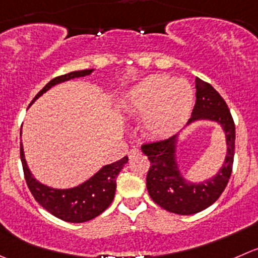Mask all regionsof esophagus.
Here are the masks:
<instances>
[{
	"label": "esophagus",
	"instance_id": "obj_1",
	"mask_svg": "<svg viewBox=\"0 0 258 258\" xmlns=\"http://www.w3.org/2000/svg\"><path fill=\"white\" fill-rule=\"evenodd\" d=\"M139 154H140V150L137 149V147H134V149L130 150L128 156H130V157H134V156H136V155H139Z\"/></svg>",
	"mask_w": 258,
	"mask_h": 258
}]
</instances>
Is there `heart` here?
Wrapping results in <instances>:
<instances>
[{
    "label": "heart",
    "mask_w": 258,
    "mask_h": 258,
    "mask_svg": "<svg viewBox=\"0 0 258 258\" xmlns=\"http://www.w3.org/2000/svg\"><path fill=\"white\" fill-rule=\"evenodd\" d=\"M194 93L184 79L152 76L135 86L127 96V111L144 117V127L152 137H169L179 131L191 112Z\"/></svg>",
    "instance_id": "b5f03b06"
}]
</instances>
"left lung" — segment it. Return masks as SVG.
I'll return each mask as SVG.
<instances>
[{
    "instance_id": "left-lung-1",
    "label": "left lung",
    "mask_w": 258,
    "mask_h": 258,
    "mask_svg": "<svg viewBox=\"0 0 258 258\" xmlns=\"http://www.w3.org/2000/svg\"><path fill=\"white\" fill-rule=\"evenodd\" d=\"M196 106L187 123L209 119L221 124L226 134L227 155L218 174L202 182L185 180L175 159L177 135L141 146L142 152L151 162L146 176L150 197L165 211L181 216L204 211L221 197L231 177L234 157L236 127L228 106L221 94L207 82L196 78Z\"/></svg>"
}]
</instances>
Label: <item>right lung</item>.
I'll use <instances>...</instances> for the list:
<instances>
[{
    "mask_svg": "<svg viewBox=\"0 0 258 258\" xmlns=\"http://www.w3.org/2000/svg\"><path fill=\"white\" fill-rule=\"evenodd\" d=\"M92 72L93 69L77 71L51 79L35 96L32 102L46 91H49L55 84L71 81L73 78L89 76ZM20 136H21V132H20ZM20 157H21L25 180H26L27 186H29L35 201L52 216L61 221L71 222V223H83V222L91 221L108 208L114 198V192H116L117 175L121 172L124 164H127L128 161V157L124 156L123 159L118 160L113 164L106 165L91 179L78 186L72 187V189H52L46 185L40 184L32 176L31 171L27 167L26 160H25L22 144H20Z\"/></svg>",
    "mask_w": 258,
    "mask_h": 258,
    "instance_id": "add662e5",
    "label": "right lung"
}]
</instances>
